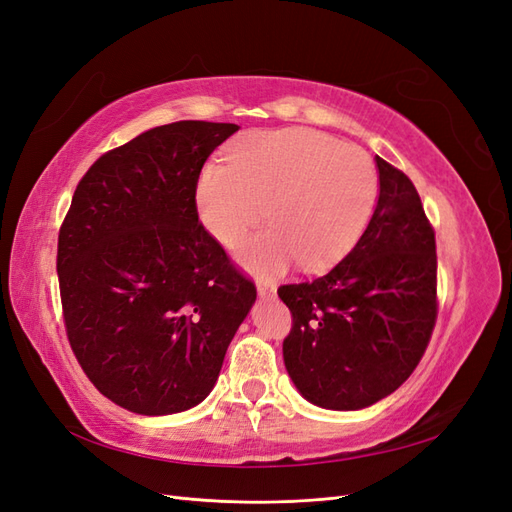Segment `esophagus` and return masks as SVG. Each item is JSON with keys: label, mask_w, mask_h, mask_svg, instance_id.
<instances>
[{"label": "esophagus", "mask_w": 512, "mask_h": 512, "mask_svg": "<svg viewBox=\"0 0 512 512\" xmlns=\"http://www.w3.org/2000/svg\"><path fill=\"white\" fill-rule=\"evenodd\" d=\"M256 290H258V297H262V299H275V294H277V288L271 282H258Z\"/></svg>", "instance_id": "1"}]
</instances>
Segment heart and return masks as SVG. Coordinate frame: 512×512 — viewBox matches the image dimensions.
<instances>
[{
	"instance_id": "heart-1",
	"label": "heart",
	"mask_w": 512,
	"mask_h": 512,
	"mask_svg": "<svg viewBox=\"0 0 512 512\" xmlns=\"http://www.w3.org/2000/svg\"><path fill=\"white\" fill-rule=\"evenodd\" d=\"M380 192L376 162L316 130L254 132L228 149L226 164H209L196 185L203 226L220 243L237 245L262 218L271 226L239 247L258 275H275L294 260L322 271L361 239Z\"/></svg>"
}]
</instances>
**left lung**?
Returning <instances> with one entry per match:
<instances>
[{
	"label": "left lung",
	"instance_id": "1",
	"mask_svg": "<svg viewBox=\"0 0 512 512\" xmlns=\"http://www.w3.org/2000/svg\"><path fill=\"white\" fill-rule=\"evenodd\" d=\"M380 194L350 254L312 282L280 286L292 314L284 363L324 410H361L404 384L438 316L436 235L414 183L376 156Z\"/></svg>",
	"mask_w": 512,
	"mask_h": 512
}]
</instances>
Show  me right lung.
<instances>
[{"label":"right lung","instance_id":"obj_1","mask_svg":"<svg viewBox=\"0 0 512 512\" xmlns=\"http://www.w3.org/2000/svg\"><path fill=\"white\" fill-rule=\"evenodd\" d=\"M237 130L177 121L138 134L87 170L61 224L72 352L96 389L130 412L198 406L256 301L196 211L203 164Z\"/></svg>","mask_w":512,"mask_h":512}]
</instances>
